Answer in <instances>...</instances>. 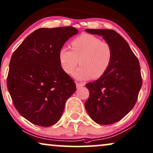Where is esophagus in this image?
Wrapping results in <instances>:
<instances>
[{"label": "esophagus", "instance_id": "1", "mask_svg": "<svg viewBox=\"0 0 153 153\" xmlns=\"http://www.w3.org/2000/svg\"><path fill=\"white\" fill-rule=\"evenodd\" d=\"M84 85H85L84 83H81V82H76V88H81V87L84 86Z\"/></svg>", "mask_w": 153, "mask_h": 153}]
</instances>
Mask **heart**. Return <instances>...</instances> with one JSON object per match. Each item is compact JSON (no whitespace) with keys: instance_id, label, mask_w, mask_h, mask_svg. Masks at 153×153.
Masks as SVG:
<instances>
[{"instance_id":"b5f03b06","label":"heart","mask_w":153,"mask_h":153,"mask_svg":"<svg viewBox=\"0 0 153 153\" xmlns=\"http://www.w3.org/2000/svg\"><path fill=\"white\" fill-rule=\"evenodd\" d=\"M72 51L62 48L59 61L63 71L71 74L79 63L81 66L74 73L78 79H97L104 76L113 59V48L110 43L89 33H83L71 43Z\"/></svg>"}]
</instances>
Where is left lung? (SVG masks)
<instances>
[{"instance_id":"obj_1","label":"left lung","mask_w":153,"mask_h":153,"mask_svg":"<svg viewBox=\"0 0 153 153\" xmlns=\"http://www.w3.org/2000/svg\"><path fill=\"white\" fill-rule=\"evenodd\" d=\"M86 31L102 36L113 48V59L106 74L88 83L89 97L85 108L91 118L99 124H114L124 118L134 108L142 86L139 61L126 40L112 29Z\"/></svg>"}]
</instances>
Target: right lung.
I'll use <instances>...</instances> for the list:
<instances>
[{
	"label": "right lung",
	"mask_w": 153,
	"mask_h": 153,
	"mask_svg": "<svg viewBox=\"0 0 153 153\" xmlns=\"http://www.w3.org/2000/svg\"><path fill=\"white\" fill-rule=\"evenodd\" d=\"M77 33L73 27L36 29L12 55L7 89L16 110L33 124L45 127L56 124L76 91L58 56L64 43Z\"/></svg>",
	"instance_id": "right-lung-1"
}]
</instances>
